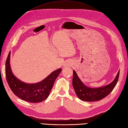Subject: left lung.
<instances>
[{
  "label": "left lung",
  "instance_id": "left-lung-1",
  "mask_svg": "<svg viewBox=\"0 0 128 128\" xmlns=\"http://www.w3.org/2000/svg\"><path fill=\"white\" fill-rule=\"evenodd\" d=\"M72 84L76 94L80 100L86 102H94L105 98L112 92L116 86L119 77L120 71L114 80L106 86L99 88H92L86 86L73 70Z\"/></svg>",
  "mask_w": 128,
  "mask_h": 128
}]
</instances>
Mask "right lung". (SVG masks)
Instances as JSON below:
<instances>
[{"label":"right lung","mask_w":128,"mask_h":128,"mask_svg":"<svg viewBox=\"0 0 128 128\" xmlns=\"http://www.w3.org/2000/svg\"><path fill=\"white\" fill-rule=\"evenodd\" d=\"M10 52L6 61L5 74L8 84L13 92L21 100L30 102H39L46 100L62 69L53 71L42 81L28 84L20 81L14 75L10 68Z\"/></svg>","instance_id":"obj_1"}]
</instances>
